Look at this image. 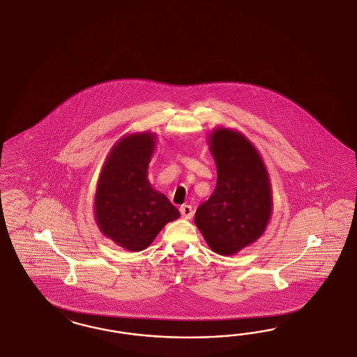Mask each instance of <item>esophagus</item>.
<instances>
[{
    "instance_id": "obj_1",
    "label": "esophagus",
    "mask_w": 357,
    "mask_h": 357,
    "mask_svg": "<svg viewBox=\"0 0 357 357\" xmlns=\"http://www.w3.org/2000/svg\"><path fill=\"white\" fill-rule=\"evenodd\" d=\"M181 215L182 217H184L185 220H190V218H192L194 216V211H192V206H188V204H184V206H181Z\"/></svg>"
}]
</instances>
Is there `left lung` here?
<instances>
[{"instance_id": "obj_1", "label": "left lung", "mask_w": 357, "mask_h": 357, "mask_svg": "<svg viewBox=\"0 0 357 357\" xmlns=\"http://www.w3.org/2000/svg\"><path fill=\"white\" fill-rule=\"evenodd\" d=\"M217 165V184L196 209L195 224L209 248L233 255L263 234L272 209L270 179L259 153L236 130H217L211 136Z\"/></svg>"}]
</instances>
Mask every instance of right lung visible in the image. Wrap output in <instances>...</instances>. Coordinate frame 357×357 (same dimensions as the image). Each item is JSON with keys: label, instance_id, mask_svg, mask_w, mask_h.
<instances>
[{"label": "right lung", "instance_id": "1", "mask_svg": "<svg viewBox=\"0 0 357 357\" xmlns=\"http://www.w3.org/2000/svg\"><path fill=\"white\" fill-rule=\"evenodd\" d=\"M153 151L151 133L124 137L108 155L98 184V227L130 251L146 249L167 222L181 216L170 200L154 191L148 181Z\"/></svg>", "mask_w": 357, "mask_h": 357}]
</instances>
